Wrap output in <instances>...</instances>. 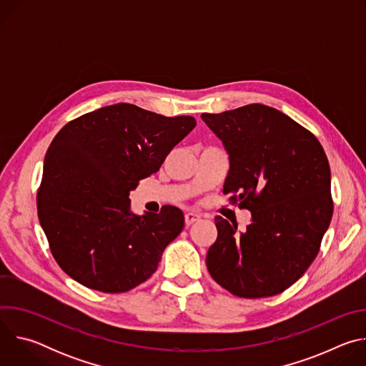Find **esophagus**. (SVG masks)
Listing matches in <instances>:
<instances>
[{
    "mask_svg": "<svg viewBox=\"0 0 366 366\" xmlns=\"http://www.w3.org/2000/svg\"><path fill=\"white\" fill-rule=\"evenodd\" d=\"M199 219H201V216H199V214H197V213H192V212L185 213V224H187V226H191L192 223L198 222Z\"/></svg>",
    "mask_w": 366,
    "mask_h": 366,
    "instance_id": "obj_1",
    "label": "esophagus"
}]
</instances>
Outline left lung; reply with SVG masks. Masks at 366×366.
Listing matches in <instances>:
<instances>
[{"label": "left lung", "instance_id": "8db88e82", "mask_svg": "<svg viewBox=\"0 0 366 366\" xmlns=\"http://www.w3.org/2000/svg\"><path fill=\"white\" fill-rule=\"evenodd\" d=\"M201 117L229 152L223 194L252 213L244 232L216 217L208 272L240 298L284 292L316 259L333 216L325 149L310 130L262 104Z\"/></svg>", "mask_w": 366, "mask_h": 366}]
</instances>
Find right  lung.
I'll return each mask as SVG.
<instances>
[{
	"label": "right lung",
	"mask_w": 366,
	"mask_h": 366,
	"mask_svg": "<svg viewBox=\"0 0 366 366\" xmlns=\"http://www.w3.org/2000/svg\"><path fill=\"white\" fill-rule=\"evenodd\" d=\"M194 127L191 116L165 117L120 102L59 130L44 156L37 216L65 274L109 294L130 291L154 274L184 229V214L164 205L137 216L129 195Z\"/></svg>",
	"instance_id": "right-lung-1"
}]
</instances>
